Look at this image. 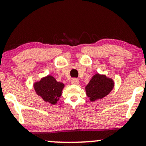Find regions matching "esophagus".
<instances>
[{"mask_svg":"<svg viewBox=\"0 0 146 146\" xmlns=\"http://www.w3.org/2000/svg\"><path fill=\"white\" fill-rule=\"evenodd\" d=\"M71 83L72 84H74V85H77V84H79V79H76V78H74V79H72Z\"/></svg>","mask_w":146,"mask_h":146,"instance_id":"1","label":"esophagus"}]
</instances>
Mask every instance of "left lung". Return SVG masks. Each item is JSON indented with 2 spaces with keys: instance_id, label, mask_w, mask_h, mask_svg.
Here are the masks:
<instances>
[{
  "instance_id": "8db88e82",
  "label": "left lung",
  "mask_w": 146,
  "mask_h": 146,
  "mask_svg": "<svg viewBox=\"0 0 146 146\" xmlns=\"http://www.w3.org/2000/svg\"><path fill=\"white\" fill-rule=\"evenodd\" d=\"M114 82L105 75L96 74L86 86L87 96L92 102L104 98L113 90Z\"/></svg>"
}]
</instances>
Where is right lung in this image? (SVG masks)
<instances>
[{
  "mask_svg": "<svg viewBox=\"0 0 146 146\" xmlns=\"http://www.w3.org/2000/svg\"><path fill=\"white\" fill-rule=\"evenodd\" d=\"M64 85L62 83L58 82L54 76L48 75L34 84L37 95L40 96L46 102L56 104L62 95Z\"/></svg>",
  "mask_w": 146,
  "mask_h": 146,
  "instance_id": "right-lung-1",
  "label": "right lung"
}]
</instances>
